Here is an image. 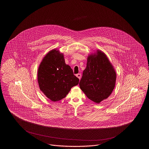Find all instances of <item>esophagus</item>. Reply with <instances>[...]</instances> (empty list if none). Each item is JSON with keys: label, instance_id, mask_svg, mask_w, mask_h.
Segmentation results:
<instances>
[{"label": "esophagus", "instance_id": "1", "mask_svg": "<svg viewBox=\"0 0 149 149\" xmlns=\"http://www.w3.org/2000/svg\"><path fill=\"white\" fill-rule=\"evenodd\" d=\"M81 74H80V73L76 75V76H77V77L79 79H81Z\"/></svg>", "mask_w": 149, "mask_h": 149}]
</instances>
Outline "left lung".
Listing matches in <instances>:
<instances>
[{"mask_svg":"<svg viewBox=\"0 0 149 149\" xmlns=\"http://www.w3.org/2000/svg\"><path fill=\"white\" fill-rule=\"evenodd\" d=\"M116 72L106 54L98 50L88 57L79 86L86 97L96 103L106 99L114 88Z\"/></svg>","mask_w":149,"mask_h":149,"instance_id":"left-lung-1","label":"left lung"}]
</instances>
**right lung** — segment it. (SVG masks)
<instances>
[{
    "label": "right lung",
    "mask_w": 149,
    "mask_h": 149,
    "mask_svg": "<svg viewBox=\"0 0 149 149\" xmlns=\"http://www.w3.org/2000/svg\"><path fill=\"white\" fill-rule=\"evenodd\" d=\"M37 79L40 90L53 102L64 98L79 81L70 66L65 64L63 54L55 49L43 57L38 69Z\"/></svg>",
    "instance_id": "right-lung-1"
}]
</instances>
